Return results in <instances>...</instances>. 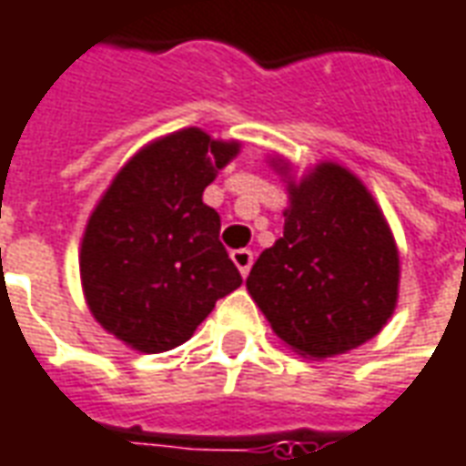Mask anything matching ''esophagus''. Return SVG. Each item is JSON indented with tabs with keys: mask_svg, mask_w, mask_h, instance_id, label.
<instances>
[{
	"mask_svg": "<svg viewBox=\"0 0 466 466\" xmlns=\"http://www.w3.org/2000/svg\"><path fill=\"white\" fill-rule=\"evenodd\" d=\"M232 262L237 265V269H239L242 275H247V272H249V267H252V262H255V255H252L249 249H234Z\"/></svg>",
	"mask_w": 466,
	"mask_h": 466,
	"instance_id": "1",
	"label": "esophagus"
}]
</instances>
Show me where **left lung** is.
I'll return each mask as SVG.
<instances>
[{"mask_svg": "<svg viewBox=\"0 0 466 466\" xmlns=\"http://www.w3.org/2000/svg\"><path fill=\"white\" fill-rule=\"evenodd\" d=\"M247 289L302 356H338L379 333L396 308L399 252L366 187L335 164L289 187L285 234L257 257Z\"/></svg>", "mask_w": 466, "mask_h": 466, "instance_id": "obj_1", "label": "left lung"}]
</instances>
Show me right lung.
Masks as SVG:
<instances>
[{"mask_svg":"<svg viewBox=\"0 0 466 466\" xmlns=\"http://www.w3.org/2000/svg\"><path fill=\"white\" fill-rule=\"evenodd\" d=\"M239 143L199 128L171 133L123 166L83 237L80 275L108 333L143 353L187 343L217 300L242 285L201 201Z\"/></svg>","mask_w":466,"mask_h":466,"instance_id":"obj_1","label":"right lung"}]
</instances>
